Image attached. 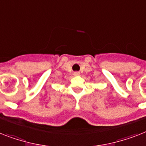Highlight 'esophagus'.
<instances>
[{
	"label": "esophagus",
	"instance_id": "34e87169",
	"mask_svg": "<svg viewBox=\"0 0 146 146\" xmlns=\"http://www.w3.org/2000/svg\"><path fill=\"white\" fill-rule=\"evenodd\" d=\"M74 75H79V74H80V73H79V72H74Z\"/></svg>",
	"mask_w": 146,
	"mask_h": 146
}]
</instances>
